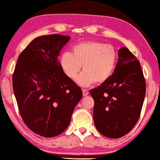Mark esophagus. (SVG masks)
Instances as JSON below:
<instances>
[{
    "mask_svg": "<svg viewBox=\"0 0 160 160\" xmlns=\"http://www.w3.org/2000/svg\"><path fill=\"white\" fill-rule=\"evenodd\" d=\"M82 92H83V95H84V96H87L88 94H89V92H88L87 90H86V89H83Z\"/></svg>",
    "mask_w": 160,
    "mask_h": 160,
    "instance_id": "obj_1",
    "label": "esophagus"
}]
</instances>
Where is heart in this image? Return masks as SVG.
I'll return each instance as SVG.
<instances>
[{
	"label": "heart",
	"mask_w": 160,
	"mask_h": 160,
	"mask_svg": "<svg viewBox=\"0 0 160 160\" xmlns=\"http://www.w3.org/2000/svg\"><path fill=\"white\" fill-rule=\"evenodd\" d=\"M117 63V53L112 45L100 42L90 41L73 46L71 53L64 52L60 59V66L67 77L78 84L89 87L95 83L102 84L107 82L114 73Z\"/></svg>",
	"instance_id": "obj_1"
}]
</instances>
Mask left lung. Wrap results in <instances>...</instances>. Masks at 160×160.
<instances>
[{"label":"left lung","mask_w":160,"mask_h":160,"mask_svg":"<svg viewBox=\"0 0 160 160\" xmlns=\"http://www.w3.org/2000/svg\"><path fill=\"white\" fill-rule=\"evenodd\" d=\"M118 53L119 58L112 76L90 90L94 101L93 117L96 128L111 138L126 135L135 126L146 94L140 62L125 47Z\"/></svg>","instance_id":"left-lung-1"}]
</instances>
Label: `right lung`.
<instances>
[{
  "mask_svg": "<svg viewBox=\"0 0 160 160\" xmlns=\"http://www.w3.org/2000/svg\"><path fill=\"white\" fill-rule=\"evenodd\" d=\"M71 38L50 34L34 39L21 52L13 73V89L27 126L46 138L58 136L70 124L82 97L76 83L64 74L58 60Z\"/></svg>",
  "mask_w": 160,
  "mask_h": 160,
  "instance_id": "add662e5",
  "label": "right lung"
}]
</instances>
